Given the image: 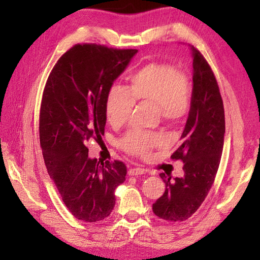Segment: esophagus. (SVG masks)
Masks as SVG:
<instances>
[{"instance_id": "1", "label": "esophagus", "mask_w": 260, "mask_h": 260, "mask_svg": "<svg viewBox=\"0 0 260 260\" xmlns=\"http://www.w3.org/2000/svg\"><path fill=\"white\" fill-rule=\"evenodd\" d=\"M145 173L144 169H140V168H131L128 170V174L129 175H142Z\"/></svg>"}]
</instances>
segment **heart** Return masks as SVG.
Returning <instances> with one entry per match:
<instances>
[{
    "instance_id": "heart-1",
    "label": "heart",
    "mask_w": 260,
    "mask_h": 260,
    "mask_svg": "<svg viewBox=\"0 0 260 260\" xmlns=\"http://www.w3.org/2000/svg\"><path fill=\"white\" fill-rule=\"evenodd\" d=\"M193 85L184 70L170 63L152 62L131 77V86L115 84L109 88L105 112L110 125L120 126L128 120L135 103L151 102L156 105L162 117L170 121L183 119L190 112ZM167 142L161 133L135 129L119 141L123 150L132 155L145 157Z\"/></svg>"
}]
</instances>
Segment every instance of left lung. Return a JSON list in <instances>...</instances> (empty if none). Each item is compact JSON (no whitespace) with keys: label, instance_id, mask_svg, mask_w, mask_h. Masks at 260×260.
<instances>
[{"label":"left lung","instance_id":"obj_1","mask_svg":"<svg viewBox=\"0 0 260 260\" xmlns=\"http://www.w3.org/2000/svg\"><path fill=\"white\" fill-rule=\"evenodd\" d=\"M193 54V99L182 143L171 158L183 162V178L161 173L165 191L153 212L170 222L184 221L200 208L211 189L221 159L225 132L224 108L217 79L197 48Z\"/></svg>","mask_w":260,"mask_h":260}]
</instances>
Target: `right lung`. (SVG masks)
<instances>
[{
	"instance_id": "add662e5",
	"label": "right lung",
	"mask_w": 260,
	"mask_h": 260,
	"mask_svg": "<svg viewBox=\"0 0 260 260\" xmlns=\"http://www.w3.org/2000/svg\"><path fill=\"white\" fill-rule=\"evenodd\" d=\"M136 52L77 43L59 58L43 89L39 118L43 159L64 206L81 221L107 218L115 207V189L125 181L126 165L89 158L87 142L104 135L108 90Z\"/></svg>"
}]
</instances>
